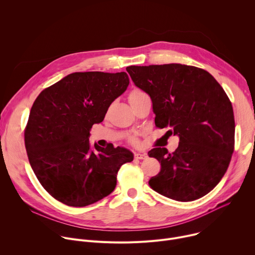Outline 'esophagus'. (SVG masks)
<instances>
[{
  "label": "esophagus",
  "instance_id": "1",
  "mask_svg": "<svg viewBox=\"0 0 255 255\" xmlns=\"http://www.w3.org/2000/svg\"><path fill=\"white\" fill-rule=\"evenodd\" d=\"M147 157L146 153H140V152H135L134 153V158L135 159H145Z\"/></svg>",
  "mask_w": 255,
  "mask_h": 255
}]
</instances>
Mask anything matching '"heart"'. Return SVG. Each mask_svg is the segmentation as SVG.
I'll return each instance as SVG.
<instances>
[{
	"label": "heart",
	"instance_id": "obj_1",
	"mask_svg": "<svg viewBox=\"0 0 255 255\" xmlns=\"http://www.w3.org/2000/svg\"><path fill=\"white\" fill-rule=\"evenodd\" d=\"M142 94H143V93H142V92H140L139 90H132V91L128 94V101H129V102H131L132 100L136 99L137 97H139V96H140V95H142ZM129 142H130L131 144L136 145V144H138L139 140H138L137 136L132 135V136L129 138Z\"/></svg>",
	"mask_w": 255,
	"mask_h": 255
}]
</instances>
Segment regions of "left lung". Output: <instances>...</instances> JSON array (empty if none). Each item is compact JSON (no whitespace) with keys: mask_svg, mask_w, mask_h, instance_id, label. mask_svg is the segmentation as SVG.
<instances>
[{"mask_svg":"<svg viewBox=\"0 0 255 255\" xmlns=\"http://www.w3.org/2000/svg\"><path fill=\"white\" fill-rule=\"evenodd\" d=\"M134 84L147 93L155 126L179 137L173 152H148L161 165L148 184L169 199L190 202L210 193L225 174L234 150L232 104L223 88L203 68L179 63L126 67Z\"/></svg>","mask_w":255,"mask_h":255,"instance_id":"obj_1","label":"left lung"}]
</instances>
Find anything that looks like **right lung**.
Here are the masks:
<instances>
[{
    "instance_id": "1",
    "label": "right lung",
    "mask_w": 255,
    "mask_h": 255,
    "mask_svg": "<svg viewBox=\"0 0 255 255\" xmlns=\"http://www.w3.org/2000/svg\"><path fill=\"white\" fill-rule=\"evenodd\" d=\"M129 85L126 72H74L44 89L24 131L30 165L55 200L86 207L110 195L120 167L133 160L123 147L92 146L90 129Z\"/></svg>"
}]
</instances>
